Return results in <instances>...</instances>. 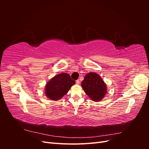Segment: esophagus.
<instances>
[{"label":"esophagus","mask_w":149,"mask_h":149,"mask_svg":"<svg viewBox=\"0 0 149 149\" xmlns=\"http://www.w3.org/2000/svg\"><path fill=\"white\" fill-rule=\"evenodd\" d=\"M79 83H80V82H79V79H78V80H76V84H79Z\"/></svg>","instance_id":"1"}]
</instances>
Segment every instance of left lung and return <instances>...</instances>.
I'll return each instance as SVG.
<instances>
[{
	"instance_id": "1",
	"label": "left lung",
	"mask_w": 149,
	"mask_h": 149,
	"mask_svg": "<svg viewBox=\"0 0 149 149\" xmlns=\"http://www.w3.org/2000/svg\"><path fill=\"white\" fill-rule=\"evenodd\" d=\"M81 86L86 94L94 101L101 100L107 92L104 82L97 73H88L81 83Z\"/></svg>"
}]
</instances>
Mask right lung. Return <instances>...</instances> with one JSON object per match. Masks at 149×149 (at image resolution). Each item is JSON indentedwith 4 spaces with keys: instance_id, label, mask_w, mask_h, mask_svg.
I'll list each match as a JSON object with an SVG mask.
<instances>
[{
    "instance_id": "right-lung-1",
    "label": "right lung",
    "mask_w": 149,
    "mask_h": 149,
    "mask_svg": "<svg viewBox=\"0 0 149 149\" xmlns=\"http://www.w3.org/2000/svg\"><path fill=\"white\" fill-rule=\"evenodd\" d=\"M74 84V80L71 78L70 74L65 73H60L49 80L46 85V95L53 101L59 100Z\"/></svg>"
}]
</instances>
